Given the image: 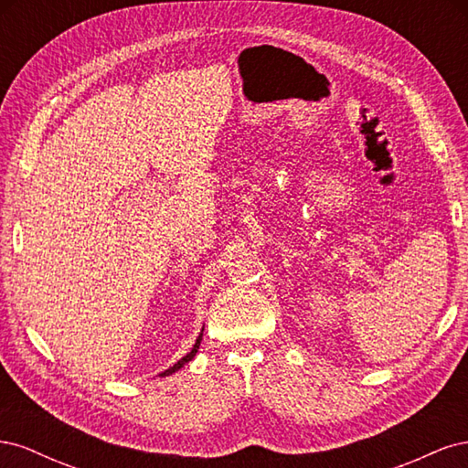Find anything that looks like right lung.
Listing matches in <instances>:
<instances>
[{"label": "right lung", "instance_id": "obj_1", "mask_svg": "<svg viewBox=\"0 0 468 468\" xmlns=\"http://www.w3.org/2000/svg\"><path fill=\"white\" fill-rule=\"evenodd\" d=\"M201 339H203V332L199 334V337H197V342H195V346H193V349L187 353V356L186 357H183V359H179L174 367H169V369L167 371H164V373H160V377H167V375H172V373H176V371H179L181 369V367L183 365H186V363H189L195 356H197V349H199V346H201Z\"/></svg>", "mask_w": 468, "mask_h": 468}]
</instances>
